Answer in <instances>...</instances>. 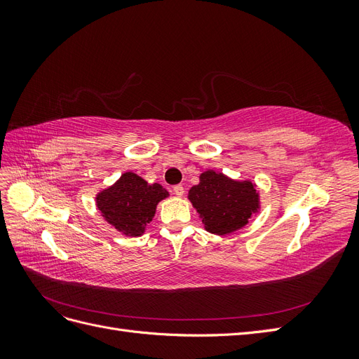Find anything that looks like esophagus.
Wrapping results in <instances>:
<instances>
[{
	"mask_svg": "<svg viewBox=\"0 0 359 359\" xmlns=\"http://www.w3.org/2000/svg\"><path fill=\"white\" fill-rule=\"evenodd\" d=\"M172 191H173V194H177V196H182V194H184V187L181 186V184H178V186H173Z\"/></svg>",
	"mask_w": 359,
	"mask_h": 359,
	"instance_id": "esophagus-1",
	"label": "esophagus"
}]
</instances>
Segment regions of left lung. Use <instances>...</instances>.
Here are the masks:
<instances>
[{
    "instance_id": "1",
    "label": "left lung",
    "mask_w": 359,
    "mask_h": 359,
    "mask_svg": "<svg viewBox=\"0 0 359 359\" xmlns=\"http://www.w3.org/2000/svg\"><path fill=\"white\" fill-rule=\"evenodd\" d=\"M189 201L205 229L220 236L243 229L260 210L255 182L232 180L211 169L201 173L198 186L189 190Z\"/></svg>"
}]
</instances>
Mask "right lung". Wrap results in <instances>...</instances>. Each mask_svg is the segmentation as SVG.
<instances>
[{
    "mask_svg": "<svg viewBox=\"0 0 359 359\" xmlns=\"http://www.w3.org/2000/svg\"><path fill=\"white\" fill-rule=\"evenodd\" d=\"M169 191L160 184H148L135 172L123 173L107 189L97 193L95 203L103 219L126 236L144 235L154 219L157 205Z\"/></svg>",
    "mask_w": 359,
    "mask_h": 359,
    "instance_id": "right-lung-1",
    "label": "right lung"
}]
</instances>
